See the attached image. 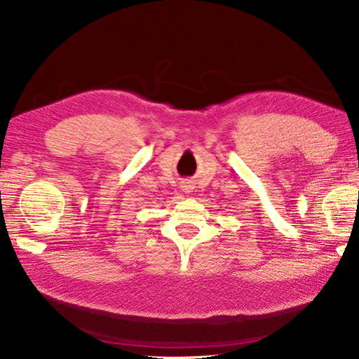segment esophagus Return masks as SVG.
<instances>
[{
    "mask_svg": "<svg viewBox=\"0 0 359 359\" xmlns=\"http://www.w3.org/2000/svg\"><path fill=\"white\" fill-rule=\"evenodd\" d=\"M182 189L185 191V192H191L192 191V182H188V180L183 182L182 183Z\"/></svg>",
    "mask_w": 359,
    "mask_h": 359,
    "instance_id": "1",
    "label": "esophagus"
}]
</instances>
